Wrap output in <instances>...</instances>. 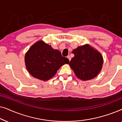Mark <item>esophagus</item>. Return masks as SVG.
<instances>
[{"mask_svg":"<svg viewBox=\"0 0 122 122\" xmlns=\"http://www.w3.org/2000/svg\"><path fill=\"white\" fill-rule=\"evenodd\" d=\"M67 58H68V59H69V61H71V56H67Z\"/></svg>","mask_w":122,"mask_h":122,"instance_id":"34e87169","label":"esophagus"}]
</instances>
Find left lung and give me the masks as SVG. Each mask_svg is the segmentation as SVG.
<instances>
[{
  "mask_svg": "<svg viewBox=\"0 0 122 122\" xmlns=\"http://www.w3.org/2000/svg\"><path fill=\"white\" fill-rule=\"evenodd\" d=\"M74 54L69 63L76 76L82 81H88L97 76L103 64L102 54L89 44L78 46L73 50Z\"/></svg>",
  "mask_w": 122,
  "mask_h": 122,
  "instance_id": "8db88e82",
  "label": "left lung"
}]
</instances>
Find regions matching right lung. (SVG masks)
Masks as SVG:
<instances>
[{
    "label": "right lung",
    "instance_id": "right-lung-1",
    "mask_svg": "<svg viewBox=\"0 0 122 122\" xmlns=\"http://www.w3.org/2000/svg\"><path fill=\"white\" fill-rule=\"evenodd\" d=\"M68 58L63 57L58 50L43 41L36 42L25 55V63L28 72L34 78L48 81L65 64H69Z\"/></svg>",
    "mask_w": 122,
    "mask_h": 122
}]
</instances>
